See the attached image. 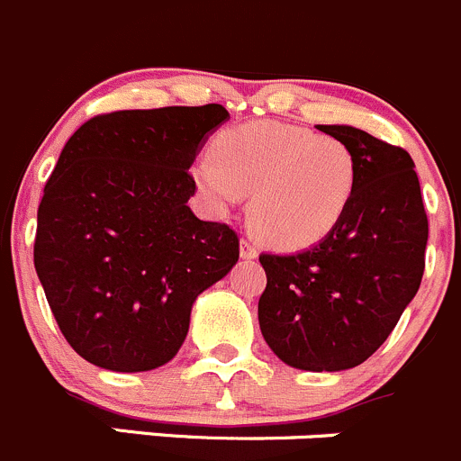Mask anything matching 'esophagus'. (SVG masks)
<instances>
[{
	"label": "esophagus",
	"instance_id": "34e87169",
	"mask_svg": "<svg viewBox=\"0 0 461 461\" xmlns=\"http://www.w3.org/2000/svg\"><path fill=\"white\" fill-rule=\"evenodd\" d=\"M240 257H243V258H257L258 257V248L249 239H243V240H240Z\"/></svg>",
	"mask_w": 461,
	"mask_h": 461
}]
</instances>
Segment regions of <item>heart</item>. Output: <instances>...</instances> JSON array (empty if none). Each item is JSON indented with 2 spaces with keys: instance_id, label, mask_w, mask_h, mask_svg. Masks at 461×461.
Wrapping results in <instances>:
<instances>
[{
  "instance_id": "1",
  "label": "heart",
  "mask_w": 461,
  "mask_h": 461,
  "mask_svg": "<svg viewBox=\"0 0 461 461\" xmlns=\"http://www.w3.org/2000/svg\"><path fill=\"white\" fill-rule=\"evenodd\" d=\"M213 153L194 167L200 194L227 212L252 193L249 227L276 248H303L330 234L358 186V158L347 141L293 123L230 128Z\"/></svg>"
}]
</instances>
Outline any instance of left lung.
I'll return each mask as SVG.
<instances>
[{
    "label": "left lung",
    "instance_id": "8db88e82",
    "mask_svg": "<svg viewBox=\"0 0 461 461\" xmlns=\"http://www.w3.org/2000/svg\"><path fill=\"white\" fill-rule=\"evenodd\" d=\"M358 158L354 200L330 234L297 254H261L258 326L303 372L358 367L394 330L426 267L428 218L403 149L354 126H317Z\"/></svg>",
    "mask_w": 461,
    "mask_h": 461
}]
</instances>
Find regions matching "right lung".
<instances>
[{"instance_id":"1","label":"right lung","mask_w":461,"mask_h":461,"mask_svg":"<svg viewBox=\"0 0 461 461\" xmlns=\"http://www.w3.org/2000/svg\"><path fill=\"white\" fill-rule=\"evenodd\" d=\"M230 119L203 107L89 119L62 149L38 209L33 261L76 354L150 372L180 351L200 293L239 261V236L200 221L189 168Z\"/></svg>"}]
</instances>
